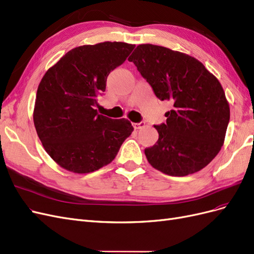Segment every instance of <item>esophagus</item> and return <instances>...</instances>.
<instances>
[{"instance_id":"34e87169","label":"esophagus","mask_w":254,"mask_h":254,"mask_svg":"<svg viewBox=\"0 0 254 254\" xmlns=\"http://www.w3.org/2000/svg\"><path fill=\"white\" fill-rule=\"evenodd\" d=\"M145 123L144 122H140V123H133L132 126L134 127V129H141L142 127H144Z\"/></svg>"}]
</instances>
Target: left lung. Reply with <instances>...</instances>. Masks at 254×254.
Instances as JSON below:
<instances>
[{
	"mask_svg": "<svg viewBox=\"0 0 254 254\" xmlns=\"http://www.w3.org/2000/svg\"><path fill=\"white\" fill-rule=\"evenodd\" d=\"M160 101L173 109L156 125L159 139L145 156L156 170L182 177L202 170L216 157L230 120L220 82L196 58L152 44L137 45L128 58Z\"/></svg>",
	"mask_w": 254,
	"mask_h": 254,
	"instance_id": "left-lung-1",
	"label": "left lung"
}]
</instances>
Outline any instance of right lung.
<instances>
[{
	"instance_id": "1",
	"label": "right lung",
	"mask_w": 254,
	"mask_h": 254,
	"mask_svg": "<svg viewBox=\"0 0 254 254\" xmlns=\"http://www.w3.org/2000/svg\"><path fill=\"white\" fill-rule=\"evenodd\" d=\"M135 45L102 42L67 52L44 74L37 90L34 124L37 134L57 164L87 174L109 164L133 131L128 120L98 114L97 96L107 77Z\"/></svg>"
}]
</instances>
